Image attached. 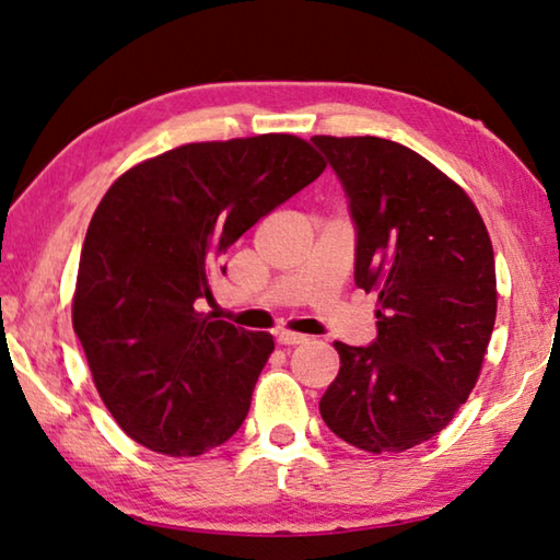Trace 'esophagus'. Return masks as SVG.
Masks as SVG:
<instances>
[{
    "label": "esophagus",
    "mask_w": 560,
    "mask_h": 560,
    "mask_svg": "<svg viewBox=\"0 0 560 560\" xmlns=\"http://www.w3.org/2000/svg\"><path fill=\"white\" fill-rule=\"evenodd\" d=\"M277 341H279L281 346H299V343H306L308 336L294 334V331H277Z\"/></svg>",
    "instance_id": "1"
}]
</instances>
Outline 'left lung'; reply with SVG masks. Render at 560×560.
Segmentation results:
<instances>
[{
	"label": "left lung",
	"instance_id": "obj_1",
	"mask_svg": "<svg viewBox=\"0 0 560 560\" xmlns=\"http://www.w3.org/2000/svg\"><path fill=\"white\" fill-rule=\"evenodd\" d=\"M349 197L357 287L376 291L371 346L336 341L341 369L318 401L336 436L401 454L466 404L495 324L491 236L471 197L429 159L381 137H314Z\"/></svg>",
	"mask_w": 560,
	"mask_h": 560
}]
</instances>
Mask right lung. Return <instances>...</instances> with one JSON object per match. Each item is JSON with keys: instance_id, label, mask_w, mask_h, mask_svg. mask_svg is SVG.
Wrapping results in <instances>:
<instances>
[{"instance_id": "add662e5", "label": "right lung", "mask_w": 560, "mask_h": 560, "mask_svg": "<svg viewBox=\"0 0 560 560\" xmlns=\"http://www.w3.org/2000/svg\"><path fill=\"white\" fill-rule=\"evenodd\" d=\"M324 168L308 141L259 135L168 149L109 186L86 229L72 324L129 439L182 458L238 431L273 336L197 301L219 256Z\"/></svg>"}]
</instances>
